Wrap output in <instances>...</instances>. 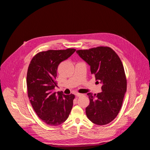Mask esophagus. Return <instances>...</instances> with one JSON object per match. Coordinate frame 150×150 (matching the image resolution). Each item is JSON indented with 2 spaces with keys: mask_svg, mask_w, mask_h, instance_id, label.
<instances>
[{
  "mask_svg": "<svg viewBox=\"0 0 150 150\" xmlns=\"http://www.w3.org/2000/svg\"><path fill=\"white\" fill-rule=\"evenodd\" d=\"M76 96L78 98V97H80V96H83V94H80V93H76Z\"/></svg>",
  "mask_w": 150,
  "mask_h": 150,
  "instance_id": "34e87169",
  "label": "esophagus"
}]
</instances>
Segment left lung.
<instances>
[{
    "mask_svg": "<svg viewBox=\"0 0 150 150\" xmlns=\"http://www.w3.org/2000/svg\"><path fill=\"white\" fill-rule=\"evenodd\" d=\"M76 53L90 66L96 83L102 84V92L88 93L90 103L86 116L93 123L105 125L118 115L126 92L127 81L123 65L117 54L109 47L100 46Z\"/></svg>",
    "mask_w": 150,
    "mask_h": 150,
    "instance_id": "1",
    "label": "left lung"
}]
</instances>
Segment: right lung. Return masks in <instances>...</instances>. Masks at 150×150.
<instances>
[{"instance_id": "add662e5", "label": "right lung", "mask_w": 150, "mask_h": 150, "mask_svg": "<svg viewBox=\"0 0 150 150\" xmlns=\"http://www.w3.org/2000/svg\"><path fill=\"white\" fill-rule=\"evenodd\" d=\"M75 49L49 50L35 55L30 62L27 74L28 97L40 119L51 126L63 123L73 106L74 95L55 92L59 64L69 57Z\"/></svg>"}]
</instances>
